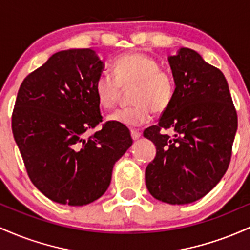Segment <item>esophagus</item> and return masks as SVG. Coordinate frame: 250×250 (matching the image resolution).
<instances>
[{
	"label": "esophagus",
	"instance_id": "1",
	"mask_svg": "<svg viewBox=\"0 0 250 250\" xmlns=\"http://www.w3.org/2000/svg\"><path fill=\"white\" fill-rule=\"evenodd\" d=\"M130 135H131V137H133V140H139L140 137H141V133L137 130H131Z\"/></svg>",
	"mask_w": 250,
	"mask_h": 250
}]
</instances>
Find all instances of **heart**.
Returning a JSON list of instances; mask_svg holds the SVG:
<instances>
[{"instance_id": "obj_1", "label": "heart", "mask_w": 250, "mask_h": 250, "mask_svg": "<svg viewBox=\"0 0 250 250\" xmlns=\"http://www.w3.org/2000/svg\"><path fill=\"white\" fill-rule=\"evenodd\" d=\"M114 75L103 73L96 79L94 93L103 109L115 108L121 88L131 90V108L109 116V120L125 127H139L149 122L151 113L162 114L173 102L176 84L173 75L160 69L154 59L141 53L122 55L114 61Z\"/></svg>"}]
</instances>
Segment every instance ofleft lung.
I'll return each instance as SVG.
<instances>
[{
	"label": "left lung",
	"mask_w": 250,
	"mask_h": 250,
	"mask_svg": "<svg viewBox=\"0 0 250 250\" xmlns=\"http://www.w3.org/2000/svg\"><path fill=\"white\" fill-rule=\"evenodd\" d=\"M176 84L159 125L143 131L156 147L146 186L156 200L188 205L202 199L228 169L237 115L222 71L189 48L168 57ZM171 128L174 137L162 133Z\"/></svg>",
	"instance_id": "1"
}]
</instances>
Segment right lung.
Listing matches in <instances>:
<instances>
[{
  "mask_svg": "<svg viewBox=\"0 0 250 250\" xmlns=\"http://www.w3.org/2000/svg\"><path fill=\"white\" fill-rule=\"evenodd\" d=\"M103 62L93 49L62 50L30 73L17 93L14 139L33 185L61 205L84 206L110 185L115 162L133 145L125 125L102 122L94 93Z\"/></svg>",
  "mask_w": 250,
  "mask_h": 250,
  "instance_id": "1",
  "label": "right lung"
}]
</instances>
